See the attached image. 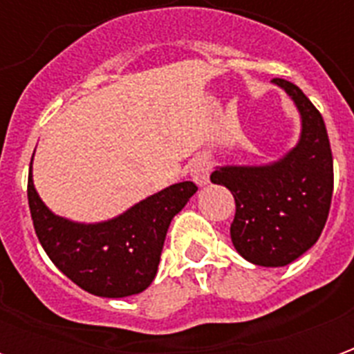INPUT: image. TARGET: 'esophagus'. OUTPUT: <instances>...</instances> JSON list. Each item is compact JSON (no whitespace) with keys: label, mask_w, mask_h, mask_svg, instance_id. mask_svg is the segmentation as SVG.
<instances>
[{"label":"esophagus","mask_w":354,"mask_h":354,"mask_svg":"<svg viewBox=\"0 0 354 354\" xmlns=\"http://www.w3.org/2000/svg\"><path fill=\"white\" fill-rule=\"evenodd\" d=\"M210 176V162L207 159H197L192 165V178L197 185H207Z\"/></svg>","instance_id":"34e87169"}]
</instances>
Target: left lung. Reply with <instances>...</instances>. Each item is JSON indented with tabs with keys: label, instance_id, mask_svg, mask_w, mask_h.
Masks as SVG:
<instances>
[{
	"label": "left lung",
	"instance_id": "1",
	"mask_svg": "<svg viewBox=\"0 0 354 354\" xmlns=\"http://www.w3.org/2000/svg\"><path fill=\"white\" fill-rule=\"evenodd\" d=\"M301 115L296 147L260 167H218L210 180L235 197L231 241L254 266H288L319 241L334 192V161L320 111L286 80H273Z\"/></svg>",
	"mask_w": 354,
	"mask_h": 354
}]
</instances>
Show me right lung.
Returning a JSON list of instances; mask_svg holds the SVG:
<instances>
[{
  "instance_id": "right-lung-1",
  "label": "right lung",
  "mask_w": 354,
  "mask_h": 354,
  "mask_svg": "<svg viewBox=\"0 0 354 354\" xmlns=\"http://www.w3.org/2000/svg\"><path fill=\"white\" fill-rule=\"evenodd\" d=\"M195 192L193 182H180L108 222L80 223L45 207L32 162L28 174V205L43 250L70 281L100 297L134 296L153 282L170 222Z\"/></svg>"
}]
</instances>
